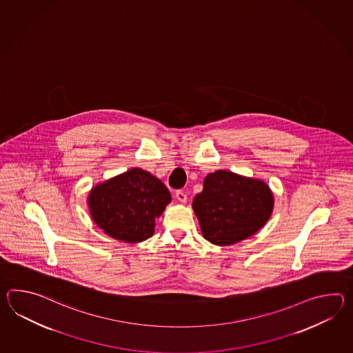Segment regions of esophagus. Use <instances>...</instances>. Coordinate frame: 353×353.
<instances>
[{
    "instance_id": "esophagus-1",
    "label": "esophagus",
    "mask_w": 353,
    "mask_h": 353,
    "mask_svg": "<svg viewBox=\"0 0 353 353\" xmlns=\"http://www.w3.org/2000/svg\"><path fill=\"white\" fill-rule=\"evenodd\" d=\"M176 199H177L180 203H186V201H188V196H186V194H185L182 190L176 191Z\"/></svg>"
}]
</instances>
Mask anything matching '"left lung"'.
<instances>
[{
  "label": "left lung",
  "mask_w": 353,
  "mask_h": 353,
  "mask_svg": "<svg viewBox=\"0 0 353 353\" xmlns=\"http://www.w3.org/2000/svg\"><path fill=\"white\" fill-rule=\"evenodd\" d=\"M192 209L206 241L230 245L266 224L274 209V195L263 181L219 170L205 177Z\"/></svg>",
  "instance_id": "8db88e82"
}]
</instances>
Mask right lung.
<instances>
[{"label":"right lung","mask_w":353,"mask_h":353,"mask_svg":"<svg viewBox=\"0 0 353 353\" xmlns=\"http://www.w3.org/2000/svg\"><path fill=\"white\" fill-rule=\"evenodd\" d=\"M170 203L171 194L165 183L141 168H132L96 185L87 199L96 225L125 243L150 238L156 218Z\"/></svg>","instance_id":"1"}]
</instances>
